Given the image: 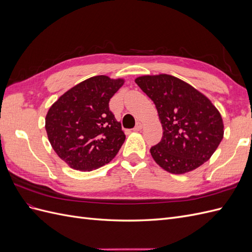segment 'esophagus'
<instances>
[{
  "label": "esophagus",
  "instance_id": "1",
  "mask_svg": "<svg viewBox=\"0 0 252 252\" xmlns=\"http://www.w3.org/2000/svg\"><path fill=\"white\" fill-rule=\"evenodd\" d=\"M142 128H143V124H142V123H140V122H139V123L136 124V125H135V127L133 128V130H134V131H140Z\"/></svg>",
  "mask_w": 252,
  "mask_h": 252
}]
</instances>
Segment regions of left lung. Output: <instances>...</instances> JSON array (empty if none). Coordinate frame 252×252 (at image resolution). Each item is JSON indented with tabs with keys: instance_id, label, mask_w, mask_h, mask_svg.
<instances>
[{
	"instance_id": "1",
	"label": "left lung",
	"mask_w": 252,
	"mask_h": 252,
	"mask_svg": "<svg viewBox=\"0 0 252 252\" xmlns=\"http://www.w3.org/2000/svg\"><path fill=\"white\" fill-rule=\"evenodd\" d=\"M134 82L154 101L163 127L162 140L151 147L156 163L183 174L215 154L224 136L222 116L209 98L173 75H141Z\"/></svg>"
}]
</instances>
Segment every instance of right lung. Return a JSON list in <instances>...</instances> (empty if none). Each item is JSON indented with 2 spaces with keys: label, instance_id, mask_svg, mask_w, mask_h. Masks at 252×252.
<instances>
[{
  "label": "right lung",
  "instance_id": "add662e5",
  "mask_svg": "<svg viewBox=\"0 0 252 252\" xmlns=\"http://www.w3.org/2000/svg\"><path fill=\"white\" fill-rule=\"evenodd\" d=\"M124 82L95 75L67 90L51 105L45 129L53 150L71 168L91 171L117 156L126 136L108 104Z\"/></svg>",
  "mask_w": 252,
  "mask_h": 252
}]
</instances>
